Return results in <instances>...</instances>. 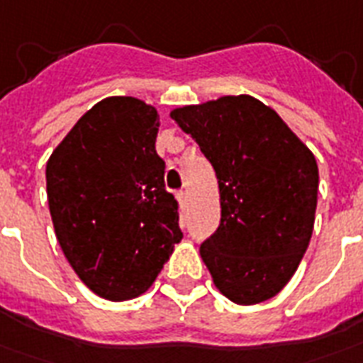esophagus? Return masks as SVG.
Returning a JSON list of instances; mask_svg holds the SVG:
<instances>
[{
  "label": "esophagus",
  "instance_id": "obj_1",
  "mask_svg": "<svg viewBox=\"0 0 363 363\" xmlns=\"http://www.w3.org/2000/svg\"><path fill=\"white\" fill-rule=\"evenodd\" d=\"M177 200H179V203H181L182 207L186 206V201H188V192H186V190H181V192H177Z\"/></svg>",
  "mask_w": 363,
  "mask_h": 363
}]
</instances>
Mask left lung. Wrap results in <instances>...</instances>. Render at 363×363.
I'll return each mask as SVG.
<instances>
[{
    "label": "left lung",
    "mask_w": 363,
    "mask_h": 363,
    "mask_svg": "<svg viewBox=\"0 0 363 363\" xmlns=\"http://www.w3.org/2000/svg\"><path fill=\"white\" fill-rule=\"evenodd\" d=\"M217 173L220 225L201 243L213 284L232 303L259 304L287 286L314 230L318 163L287 123L249 95L171 110Z\"/></svg>",
    "instance_id": "left-lung-1"
}]
</instances>
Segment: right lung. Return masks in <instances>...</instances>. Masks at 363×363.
<instances>
[{
    "label": "right lung",
    "instance_id": "1",
    "mask_svg": "<svg viewBox=\"0 0 363 363\" xmlns=\"http://www.w3.org/2000/svg\"><path fill=\"white\" fill-rule=\"evenodd\" d=\"M157 127L152 104L108 96L47 162L49 211L66 261L91 291L116 303L148 291L182 240Z\"/></svg>",
    "mask_w": 363,
    "mask_h": 363
}]
</instances>
